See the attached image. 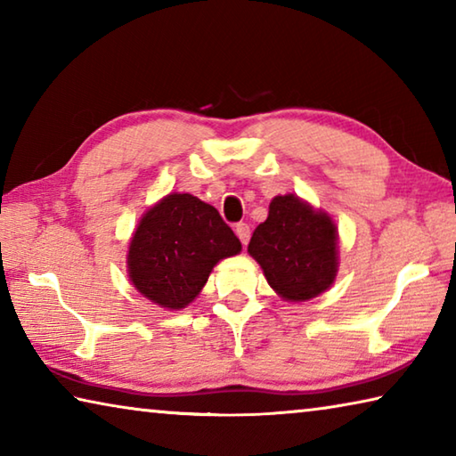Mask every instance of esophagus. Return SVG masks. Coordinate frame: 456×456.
Instances as JSON below:
<instances>
[{
  "mask_svg": "<svg viewBox=\"0 0 456 456\" xmlns=\"http://www.w3.org/2000/svg\"><path fill=\"white\" fill-rule=\"evenodd\" d=\"M235 233H237L239 239H241V243L247 245V241H249V235H251V229H249V225H247V223H237Z\"/></svg>",
  "mask_w": 456,
  "mask_h": 456,
  "instance_id": "34e87169",
  "label": "esophagus"
}]
</instances>
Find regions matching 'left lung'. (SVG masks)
Returning a JSON list of instances; mask_svg holds the SVG:
<instances>
[{
  "mask_svg": "<svg viewBox=\"0 0 456 456\" xmlns=\"http://www.w3.org/2000/svg\"><path fill=\"white\" fill-rule=\"evenodd\" d=\"M247 251L267 283L289 302L320 296L338 272L334 221L293 195L269 203L267 219L253 231Z\"/></svg>",
  "mask_w": 456,
  "mask_h": 456,
  "instance_id": "left-lung-1",
  "label": "left lung"
}]
</instances>
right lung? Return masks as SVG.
<instances>
[{"mask_svg": "<svg viewBox=\"0 0 456 456\" xmlns=\"http://www.w3.org/2000/svg\"><path fill=\"white\" fill-rule=\"evenodd\" d=\"M239 251L241 241L215 207L189 192H173L138 223L128 247V275L151 302L181 310L199 296L211 269Z\"/></svg>", "mask_w": 456, "mask_h": 456, "instance_id": "right-lung-1", "label": "right lung"}]
</instances>
